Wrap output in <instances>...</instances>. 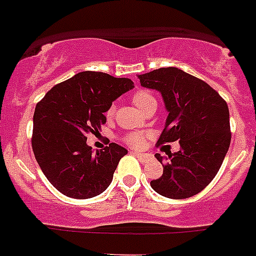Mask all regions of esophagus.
I'll return each mask as SVG.
<instances>
[{
  "label": "esophagus",
  "mask_w": 256,
  "mask_h": 256,
  "mask_svg": "<svg viewBox=\"0 0 256 256\" xmlns=\"http://www.w3.org/2000/svg\"><path fill=\"white\" fill-rule=\"evenodd\" d=\"M133 154H134V156L138 158V160L141 162H148L152 159V156H151L150 154H144V152H133Z\"/></svg>",
  "instance_id": "34e87169"
}]
</instances>
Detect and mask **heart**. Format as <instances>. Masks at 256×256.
I'll return each instance as SVG.
<instances>
[{
	"mask_svg": "<svg viewBox=\"0 0 256 256\" xmlns=\"http://www.w3.org/2000/svg\"><path fill=\"white\" fill-rule=\"evenodd\" d=\"M155 101V97L152 96L151 94L148 92H137V94L133 96V102L140 110H144L146 106L148 105L150 102ZM114 112V108H110L108 110V115H112ZM126 144H130L132 148H141L144 146V133H140V132H133L130 133V134L126 137Z\"/></svg>",
	"mask_w": 256,
	"mask_h": 256,
	"instance_id": "heart-1",
	"label": "heart"
}]
</instances>
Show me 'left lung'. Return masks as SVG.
Wrapping results in <instances>:
<instances>
[{
	"label": "left lung",
	"instance_id": "1",
	"mask_svg": "<svg viewBox=\"0 0 256 256\" xmlns=\"http://www.w3.org/2000/svg\"><path fill=\"white\" fill-rule=\"evenodd\" d=\"M142 87L156 90L168 116L159 144L178 141L180 151L156 159L164 172L150 184L159 195L187 198L212 180L230 144V110L226 101L204 80L178 69L160 68L140 74Z\"/></svg>",
	"mask_w": 256,
	"mask_h": 256
}]
</instances>
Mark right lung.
<instances>
[{
	"label": "right lung",
	"mask_w": 256,
	"mask_h": 256,
	"mask_svg": "<svg viewBox=\"0 0 256 256\" xmlns=\"http://www.w3.org/2000/svg\"><path fill=\"white\" fill-rule=\"evenodd\" d=\"M133 87L130 78L87 70L52 87L37 104L32 148L46 178L61 194L91 198L110 186L128 151L110 144L94 154L87 134L106 123L112 101Z\"/></svg>",
	"instance_id": "right-lung-1"
}]
</instances>
